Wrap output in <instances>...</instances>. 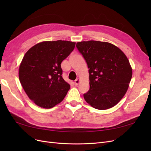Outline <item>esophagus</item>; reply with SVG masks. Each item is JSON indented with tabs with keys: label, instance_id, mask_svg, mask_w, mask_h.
I'll return each mask as SVG.
<instances>
[{
	"label": "esophagus",
	"instance_id": "obj_1",
	"mask_svg": "<svg viewBox=\"0 0 151 151\" xmlns=\"http://www.w3.org/2000/svg\"><path fill=\"white\" fill-rule=\"evenodd\" d=\"M79 83H80V79H77L75 81V82H74V83H75V85H76V86L78 85V84H79Z\"/></svg>",
	"mask_w": 151,
	"mask_h": 151
}]
</instances>
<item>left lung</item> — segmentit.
<instances>
[{
  "label": "left lung",
  "instance_id": "left-lung-1",
  "mask_svg": "<svg viewBox=\"0 0 151 151\" xmlns=\"http://www.w3.org/2000/svg\"><path fill=\"white\" fill-rule=\"evenodd\" d=\"M76 47L88 64L89 90L86 101L98 109L113 107L129 88L132 69L122 50L108 42L91 40L77 43Z\"/></svg>",
  "mask_w": 151,
  "mask_h": 151
}]
</instances>
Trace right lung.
I'll return each mask as SVG.
<instances>
[{"label":"right lung","instance_id":"obj_1","mask_svg":"<svg viewBox=\"0 0 151 151\" xmlns=\"http://www.w3.org/2000/svg\"><path fill=\"white\" fill-rule=\"evenodd\" d=\"M76 43L43 42L27 52L19 68V78L29 98L38 106L51 108L64 99L70 85L62 76V62L74 50Z\"/></svg>","mask_w":151,"mask_h":151}]
</instances>
